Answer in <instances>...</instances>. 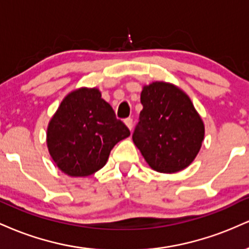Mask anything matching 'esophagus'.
<instances>
[{
  "label": "esophagus",
  "instance_id": "1",
  "mask_svg": "<svg viewBox=\"0 0 249 249\" xmlns=\"http://www.w3.org/2000/svg\"><path fill=\"white\" fill-rule=\"evenodd\" d=\"M124 123H125V125H126V126L130 128V130H132V126H133V121H132V118H126L124 121Z\"/></svg>",
  "mask_w": 249,
  "mask_h": 249
}]
</instances>
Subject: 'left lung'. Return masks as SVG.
Here are the masks:
<instances>
[{"label":"left lung","instance_id":"8db88e82","mask_svg":"<svg viewBox=\"0 0 249 249\" xmlns=\"http://www.w3.org/2000/svg\"><path fill=\"white\" fill-rule=\"evenodd\" d=\"M132 139L151 168L174 173L186 168L201 147L205 126L190 97L176 85L153 82L142 88Z\"/></svg>","mask_w":249,"mask_h":249}]
</instances>
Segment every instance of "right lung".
<instances>
[{"label":"right lung","instance_id":"add662e5","mask_svg":"<svg viewBox=\"0 0 249 249\" xmlns=\"http://www.w3.org/2000/svg\"><path fill=\"white\" fill-rule=\"evenodd\" d=\"M130 130L116 118L98 89L82 88L63 99L48 125L47 144L57 167L71 177H87L107 164L111 150Z\"/></svg>","mask_w":249,"mask_h":249}]
</instances>
